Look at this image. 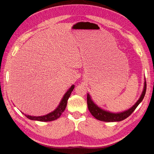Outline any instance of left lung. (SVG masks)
I'll return each mask as SVG.
<instances>
[{
	"label": "left lung",
	"instance_id": "left-lung-1",
	"mask_svg": "<svg viewBox=\"0 0 154 154\" xmlns=\"http://www.w3.org/2000/svg\"><path fill=\"white\" fill-rule=\"evenodd\" d=\"M146 82H144V90L142 91V94L141 95L140 97L137 102L132 106L131 108H130L128 110L125 111L118 112V113H114V112H111L109 111H105L103 109L99 107L97 105H95L94 101L91 100L90 95L88 94L87 95V103H88V107L89 111L91 112V114L94 116V117L97 119L99 121H105V122H118L125 120V119L131 115L136 108L138 107V105L141 103L144 97V95L146 94Z\"/></svg>",
	"mask_w": 154,
	"mask_h": 154
}]
</instances>
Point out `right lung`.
Wrapping results in <instances>:
<instances>
[{
  "label": "right lung",
  "instance_id": "add662e5",
  "mask_svg": "<svg viewBox=\"0 0 154 154\" xmlns=\"http://www.w3.org/2000/svg\"><path fill=\"white\" fill-rule=\"evenodd\" d=\"M74 88V85H72V86L68 89V90L66 92V94H64V97H63L62 100H61L59 106L57 107L55 110L50 112V113L47 114L46 115H43V116H39V117H34V116L27 115L24 113L23 114L27 118L31 119V120L42 121V122L43 121V122L52 121L56 120V119H59L60 117V115H62L64 111L65 110L66 105H67V101L68 100V98H69V97L70 96V94L72 93V91H73Z\"/></svg>",
  "mask_w": 154,
  "mask_h": 154
}]
</instances>
